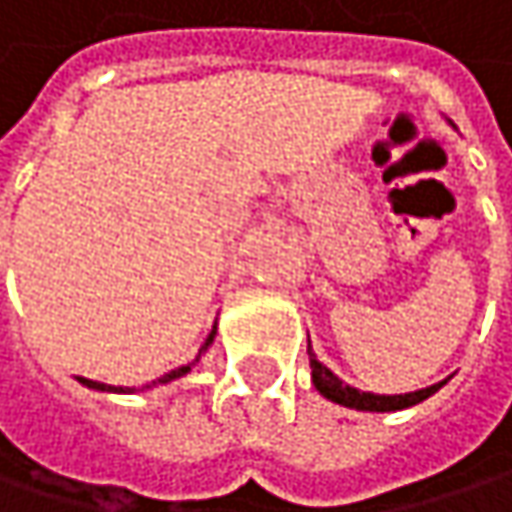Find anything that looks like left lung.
Segmentation results:
<instances>
[{
  "instance_id": "8db88e82",
  "label": "left lung",
  "mask_w": 512,
  "mask_h": 512,
  "mask_svg": "<svg viewBox=\"0 0 512 512\" xmlns=\"http://www.w3.org/2000/svg\"><path fill=\"white\" fill-rule=\"evenodd\" d=\"M307 354H310V378H313V387L325 395L328 401L334 404H343L351 410H369V413H390V410H404V407H413L419 401H425L428 395H434L440 387H445V381L434 384V387H425V390H416V393L404 395H375V393H360L357 387H349L346 381H340L325 363L316 360V354L310 351V340H307Z\"/></svg>"
}]
</instances>
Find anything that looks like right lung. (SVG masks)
Here are the masks:
<instances>
[{
  "mask_svg": "<svg viewBox=\"0 0 512 512\" xmlns=\"http://www.w3.org/2000/svg\"><path fill=\"white\" fill-rule=\"evenodd\" d=\"M213 337H216V325H213V331L208 334V340H205V346L202 351H208V346L213 343ZM202 351H199V357H202ZM199 357L193 360V363H187V366H178V369H172V372H166L161 375L158 381H152V384H146L143 390H152V387H158V384H169V381H175V378H181V375H187L196 363H199ZM78 384H84L87 390H96V393H134V387H111V384H102V381H90V378H78Z\"/></svg>",
  "mask_w": 512,
  "mask_h": 512,
  "instance_id": "1",
  "label": "right lung"
}]
</instances>
